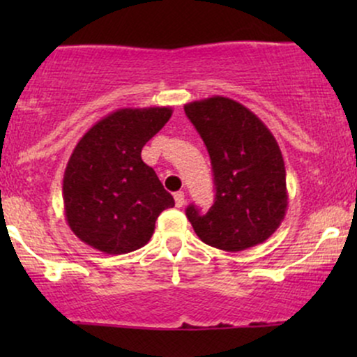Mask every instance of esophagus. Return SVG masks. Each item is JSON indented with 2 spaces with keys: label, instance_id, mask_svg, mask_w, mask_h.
<instances>
[{
  "label": "esophagus",
  "instance_id": "34e87169",
  "mask_svg": "<svg viewBox=\"0 0 357 357\" xmlns=\"http://www.w3.org/2000/svg\"><path fill=\"white\" fill-rule=\"evenodd\" d=\"M174 203H176V206H178V208L183 206V204H184V192L183 191L174 192Z\"/></svg>",
  "mask_w": 357,
  "mask_h": 357
}]
</instances>
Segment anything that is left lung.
<instances>
[{
  "label": "left lung",
  "instance_id": "obj_1",
  "mask_svg": "<svg viewBox=\"0 0 357 357\" xmlns=\"http://www.w3.org/2000/svg\"><path fill=\"white\" fill-rule=\"evenodd\" d=\"M202 136L215 176V203L202 215L186 208L199 240L225 252L264 243L285 218L289 195L280 147L252 110L228 97L184 105Z\"/></svg>",
  "mask_w": 357,
  "mask_h": 357
}]
</instances>
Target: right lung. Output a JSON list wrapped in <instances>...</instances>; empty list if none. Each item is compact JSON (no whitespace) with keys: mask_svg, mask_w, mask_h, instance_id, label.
I'll return each mask as SVG.
<instances>
[{"mask_svg":"<svg viewBox=\"0 0 357 357\" xmlns=\"http://www.w3.org/2000/svg\"><path fill=\"white\" fill-rule=\"evenodd\" d=\"M171 114V107L119 109L77 142L63 174L65 218L77 238L109 255L151 240L155 220L174 199L141 151Z\"/></svg>","mask_w":357,"mask_h":357,"instance_id":"obj_1","label":"right lung"}]
</instances>
